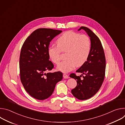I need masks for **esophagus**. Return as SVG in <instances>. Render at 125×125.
I'll return each instance as SVG.
<instances>
[{
	"mask_svg": "<svg viewBox=\"0 0 125 125\" xmlns=\"http://www.w3.org/2000/svg\"><path fill=\"white\" fill-rule=\"evenodd\" d=\"M63 78H64V79H68V78H69V76L67 75L66 74H63Z\"/></svg>",
	"mask_w": 125,
	"mask_h": 125,
	"instance_id": "esophagus-1",
	"label": "esophagus"
}]
</instances>
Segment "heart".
<instances>
[{"mask_svg": "<svg viewBox=\"0 0 125 125\" xmlns=\"http://www.w3.org/2000/svg\"><path fill=\"white\" fill-rule=\"evenodd\" d=\"M57 46L48 48V55L51 61L58 64L61 59V52H65L66 59L57 67L58 70L67 73L76 66L80 67L87 60L91 50V42L87 35L73 31L63 33L56 42Z\"/></svg>", "mask_w": 125, "mask_h": 125, "instance_id": "heart-1", "label": "heart"}]
</instances>
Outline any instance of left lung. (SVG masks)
I'll return each mask as SVG.
<instances>
[{
	"label": "left lung",
	"mask_w": 125,
	"mask_h": 125,
	"mask_svg": "<svg viewBox=\"0 0 125 125\" xmlns=\"http://www.w3.org/2000/svg\"><path fill=\"white\" fill-rule=\"evenodd\" d=\"M84 30L90 37L91 50L87 61L76 71L82 73L83 79L72 73L71 78L77 82L76 87L71 91L72 94L79 100H86L93 97L99 91L102 85L105 74L106 60L101 42L97 35L90 29L81 27L79 31Z\"/></svg>",
	"instance_id": "8db88e82"
}]
</instances>
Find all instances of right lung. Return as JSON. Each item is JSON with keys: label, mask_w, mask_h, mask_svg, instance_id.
Segmentation results:
<instances>
[{"label": "right lung", "mask_w": 125, "mask_h": 125, "mask_svg": "<svg viewBox=\"0 0 125 125\" xmlns=\"http://www.w3.org/2000/svg\"><path fill=\"white\" fill-rule=\"evenodd\" d=\"M62 31L38 29L29 35L21 48L19 61L21 81L26 92L37 99L42 100L50 96L56 84L62 79L63 74L60 71L45 73L54 68L47 53L50 42Z\"/></svg>", "instance_id": "obj_1"}]
</instances>
